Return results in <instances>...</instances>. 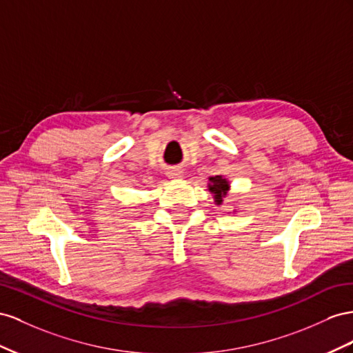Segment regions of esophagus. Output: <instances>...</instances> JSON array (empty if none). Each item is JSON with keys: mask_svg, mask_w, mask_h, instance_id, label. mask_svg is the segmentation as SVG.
<instances>
[{"mask_svg": "<svg viewBox=\"0 0 353 353\" xmlns=\"http://www.w3.org/2000/svg\"><path fill=\"white\" fill-rule=\"evenodd\" d=\"M167 176H168V179H182L183 177L182 171L177 170V168H173V170L167 171Z\"/></svg>", "mask_w": 353, "mask_h": 353, "instance_id": "34e87169", "label": "esophagus"}]
</instances>
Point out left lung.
Returning <instances> with one entry per match:
<instances>
[{"mask_svg":"<svg viewBox=\"0 0 353 353\" xmlns=\"http://www.w3.org/2000/svg\"><path fill=\"white\" fill-rule=\"evenodd\" d=\"M208 190L214 196V203L217 205H221L223 203V198L228 195V190H229V182L223 177V176H213L208 179Z\"/></svg>","mask_w":353,"mask_h":353,"instance_id":"8db88e82","label":"left lung"}]
</instances>
